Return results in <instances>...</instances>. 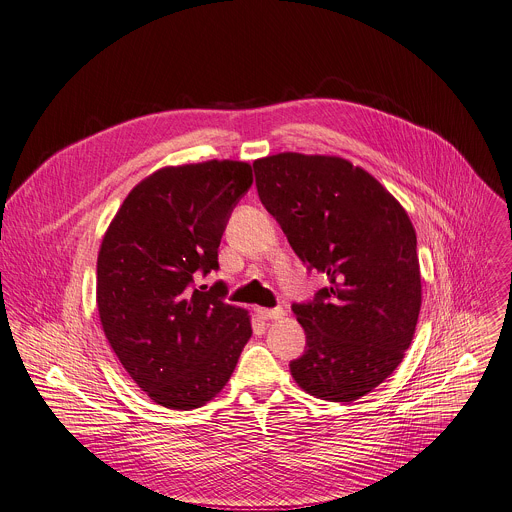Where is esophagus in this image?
Instances as JSON below:
<instances>
[{
    "mask_svg": "<svg viewBox=\"0 0 512 512\" xmlns=\"http://www.w3.org/2000/svg\"><path fill=\"white\" fill-rule=\"evenodd\" d=\"M257 314H259V318H263V320H279V318H283V316H285L283 308H273V310L257 308Z\"/></svg>",
    "mask_w": 512,
    "mask_h": 512,
    "instance_id": "34e87169",
    "label": "esophagus"
}]
</instances>
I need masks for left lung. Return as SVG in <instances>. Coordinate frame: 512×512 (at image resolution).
I'll return each instance as SVG.
<instances>
[{"label":"left lung","instance_id":"8db88e82","mask_svg":"<svg viewBox=\"0 0 512 512\" xmlns=\"http://www.w3.org/2000/svg\"><path fill=\"white\" fill-rule=\"evenodd\" d=\"M263 206L296 255L330 281L294 304L306 352L298 387L350 403L393 375L421 310L417 237L399 200L340 156L283 152L253 162Z\"/></svg>","mask_w":512,"mask_h":512}]
</instances>
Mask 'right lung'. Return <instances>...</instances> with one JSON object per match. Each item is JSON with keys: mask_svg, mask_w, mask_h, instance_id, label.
I'll return each instance as SVG.
<instances>
[{"mask_svg": "<svg viewBox=\"0 0 512 512\" xmlns=\"http://www.w3.org/2000/svg\"><path fill=\"white\" fill-rule=\"evenodd\" d=\"M253 184L237 160L166 166L127 194L97 259V310L107 342L154 403L188 411L229 383L251 316L223 302L225 285L194 289L218 267L233 206Z\"/></svg>", "mask_w": 512, "mask_h": 512, "instance_id": "obj_1", "label": "right lung"}]
</instances>
